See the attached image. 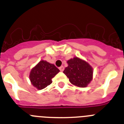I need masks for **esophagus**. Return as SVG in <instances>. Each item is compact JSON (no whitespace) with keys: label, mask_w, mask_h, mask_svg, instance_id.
Here are the masks:
<instances>
[{"label":"esophagus","mask_w":124,"mask_h":124,"mask_svg":"<svg viewBox=\"0 0 124 124\" xmlns=\"http://www.w3.org/2000/svg\"><path fill=\"white\" fill-rule=\"evenodd\" d=\"M59 69H60V71H61V72L64 71V66H61V67H59Z\"/></svg>","instance_id":"esophagus-1"}]
</instances>
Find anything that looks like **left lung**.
<instances>
[{
	"label": "left lung",
	"mask_w": 124,
	"mask_h": 124,
	"mask_svg": "<svg viewBox=\"0 0 124 124\" xmlns=\"http://www.w3.org/2000/svg\"><path fill=\"white\" fill-rule=\"evenodd\" d=\"M68 66L64 72L71 84L80 88H85L93 79V68L85 60L74 57L67 61Z\"/></svg>",
	"instance_id": "8db88e82"
}]
</instances>
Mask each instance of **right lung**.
<instances>
[{
  "mask_svg": "<svg viewBox=\"0 0 124 124\" xmlns=\"http://www.w3.org/2000/svg\"><path fill=\"white\" fill-rule=\"evenodd\" d=\"M59 72L55 65L41 60L30 72V79L33 86L40 90L50 85L52 79Z\"/></svg>",
  "mask_w": 124,
  "mask_h": 124,
  "instance_id": "1",
  "label": "right lung"
}]
</instances>
